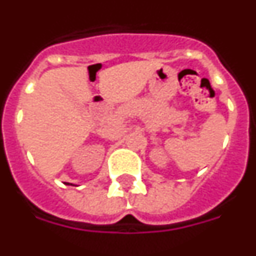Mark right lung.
I'll return each mask as SVG.
<instances>
[{
	"label": "right lung",
	"instance_id": "right-lung-1",
	"mask_svg": "<svg viewBox=\"0 0 256 256\" xmlns=\"http://www.w3.org/2000/svg\"><path fill=\"white\" fill-rule=\"evenodd\" d=\"M73 186H74V184H73Z\"/></svg>",
	"mask_w": 256,
	"mask_h": 256
}]
</instances>
